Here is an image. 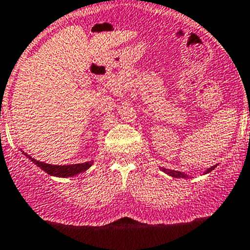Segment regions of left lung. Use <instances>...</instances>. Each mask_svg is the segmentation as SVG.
<instances>
[{
	"label": "left lung",
	"instance_id": "obj_1",
	"mask_svg": "<svg viewBox=\"0 0 250 250\" xmlns=\"http://www.w3.org/2000/svg\"><path fill=\"white\" fill-rule=\"evenodd\" d=\"M212 169H214V167L209 168L207 172H210ZM163 172H166L167 174L172 175V177H174V178H181V177H186V175H184L182 172H179V170H170V169H164V168H163Z\"/></svg>",
	"mask_w": 250,
	"mask_h": 250
}]
</instances>
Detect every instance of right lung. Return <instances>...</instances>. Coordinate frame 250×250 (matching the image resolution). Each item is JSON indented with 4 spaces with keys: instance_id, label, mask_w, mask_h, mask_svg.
I'll return each instance as SVG.
<instances>
[{
    "instance_id": "add662e5",
    "label": "right lung",
    "mask_w": 250,
    "mask_h": 250,
    "mask_svg": "<svg viewBox=\"0 0 250 250\" xmlns=\"http://www.w3.org/2000/svg\"><path fill=\"white\" fill-rule=\"evenodd\" d=\"M24 156L28 157L36 166L41 168L42 170H44L46 173H48L49 175H56V177H72V175H76L81 172H84L86 169H88L92 166V162H86V163H77V164H67V166H55V164H47L43 162L36 161L35 158L30 157L27 153H24Z\"/></svg>"
}]
</instances>
